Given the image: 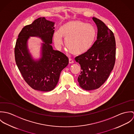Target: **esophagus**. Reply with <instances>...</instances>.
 <instances>
[{
  "label": "esophagus",
  "mask_w": 134,
  "mask_h": 134,
  "mask_svg": "<svg viewBox=\"0 0 134 134\" xmlns=\"http://www.w3.org/2000/svg\"><path fill=\"white\" fill-rule=\"evenodd\" d=\"M74 63V60H72V59L70 58V59H69V63H70V64H72V63Z\"/></svg>",
  "instance_id": "obj_1"
}]
</instances>
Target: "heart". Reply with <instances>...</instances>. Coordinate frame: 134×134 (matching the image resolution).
Here are the masks:
<instances>
[{
	"label": "heart",
	"instance_id": "heart-1",
	"mask_svg": "<svg viewBox=\"0 0 134 134\" xmlns=\"http://www.w3.org/2000/svg\"><path fill=\"white\" fill-rule=\"evenodd\" d=\"M96 37V29L92 25L73 20L64 23L59 28V32L54 33V41L56 45L60 47L63 38L69 51L74 55H80L91 48Z\"/></svg>",
	"mask_w": 134,
	"mask_h": 134
}]
</instances>
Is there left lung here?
<instances>
[{"instance_id":"1","label":"left lung","mask_w":134,"mask_h":134,"mask_svg":"<svg viewBox=\"0 0 134 134\" xmlns=\"http://www.w3.org/2000/svg\"><path fill=\"white\" fill-rule=\"evenodd\" d=\"M92 19L97 28V39L85 54L75 58L81 67L78 78L79 86L86 90L99 88L114 69L115 60V41L113 31L100 20Z\"/></svg>"}]
</instances>
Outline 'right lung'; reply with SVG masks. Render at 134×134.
<instances>
[{
  "label": "right lung",
  "mask_w": 134,
  "mask_h": 134,
  "mask_svg": "<svg viewBox=\"0 0 134 134\" xmlns=\"http://www.w3.org/2000/svg\"><path fill=\"white\" fill-rule=\"evenodd\" d=\"M55 23L39 18L25 26L17 39L14 49L16 65L25 81L32 89L41 91L53 90L57 86L61 71L69 63L64 54L53 49L51 44L54 33ZM31 36L41 38V58L34 59L27 47Z\"/></svg>",
  "instance_id": "add662e5"
}]
</instances>
